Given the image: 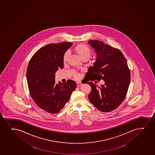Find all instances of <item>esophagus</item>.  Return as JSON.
Instances as JSON below:
<instances>
[{"label": "esophagus", "mask_w": 155, "mask_h": 155, "mask_svg": "<svg viewBox=\"0 0 155 155\" xmlns=\"http://www.w3.org/2000/svg\"><path fill=\"white\" fill-rule=\"evenodd\" d=\"M77 87H80V86H82V84L81 82H77Z\"/></svg>", "instance_id": "esophagus-1"}]
</instances>
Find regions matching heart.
I'll return each mask as SVG.
<instances>
[{
    "label": "heart",
    "instance_id": "1",
    "mask_svg": "<svg viewBox=\"0 0 155 155\" xmlns=\"http://www.w3.org/2000/svg\"><path fill=\"white\" fill-rule=\"evenodd\" d=\"M74 51H75V53L77 54L78 57L80 58L82 60H87L88 58H89L91 55V50L89 46H87L86 44H80L77 45L75 46ZM68 54L65 53L63 57V62H66L68 60ZM79 75H76V77L78 78Z\"/></svg>",
    "mask_w": 155,
    "mask_h": 155
}]
</instances>
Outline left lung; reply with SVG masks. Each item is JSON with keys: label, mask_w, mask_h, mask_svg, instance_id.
<instances>
[{"label": "left lung", "mask_w": 155, "mask_h": 155, "mask_svg": "<svg viewBox=\"0 0 155 155\" xmlns=\"http://www.w3.org/2000/svg\"><path fill=\"white\" fill-rule=\"evenodd\" d=\"M88 43L97 55L94 66L89 68L85 76L87 82H87L91 87L88 98L99 110L113 111L122 103L128 90L131 75L127 62L118 49L98 40ZM101 80L105 82L101 87L91 82Z\"/></svg>", "instance_id": "8db88e82"}]
</instances>
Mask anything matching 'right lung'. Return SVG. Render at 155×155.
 Segmentation results:
<instances>
[{"instance_id": "add662e5", "label": "right lung", "mask_w": 155, "mask_h": 155, "mask_svg": "<svg viewBox=\"0 0 155 155\" xmlns=\"http://www.w3.org/2000/svg\"><path fill=\"white\" fill-rule=\"evenodd\" d=\"M71 42L50 44L40 48L29 61L26 77L29 93L39 107L50 114H57L68 102L76 83L56 84L55 74L64 67L63 57L71 47Z\"/></svg>"}]
</instances>
